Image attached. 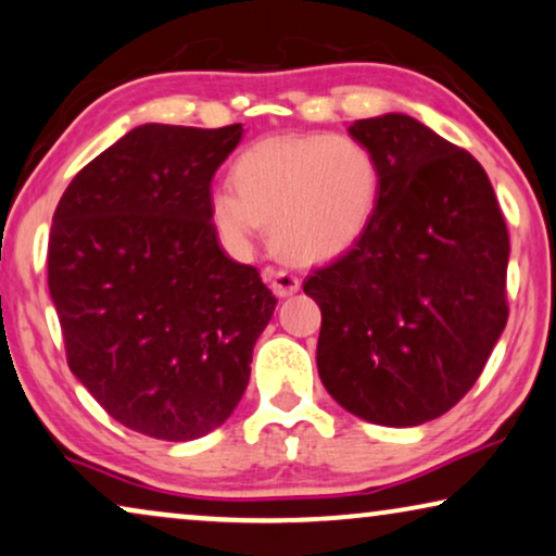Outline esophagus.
<instances>
[{
  "label": "esophagus",
  "instance_id": "34e87169",
  "mask_svg": "<svg viewBox=\"0 0 556 556\" xmlns=\"http://www.w3.org/2000/svg\"><path fill=\"white\" fill-rule=\"evenodd\" d=\"M265 276V280H268V286H270V291L278 295V299H288V295H293V293H299V288H301V280L293 276V273H288V270H273V268H268L263 273Z\"/></svg>",
  "mask_w": 556,
  "mask_h": 556
}]
</instances>
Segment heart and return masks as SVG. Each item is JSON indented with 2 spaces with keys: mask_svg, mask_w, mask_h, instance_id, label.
I'll return each mask as SVG.
<instances>
[{
  "mask_svg": "<svg viewBox=\"0 0 556 556\" xmlns=\"http://www.w3.org/2000/svg\"><path fill=\"white\" fill-rule=\"evenodd\" d=\"M232 188L215 189L210 217L227 245L248 250L273 230L286 261L326 265L359 245L375 223L382 169L371 149L349 136L278 134L242 151Z\"/></svg>",
  "mask_w": 556,
  "mask_h": 556,
  "instance_id": "1",
  "label": "heart"
}]
</instances>
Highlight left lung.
<instances>
[{
	"label": "left lung",
	"mask_w": 556,
	"mask_h": 556,
	"mask_svg": "<svg viewBox=\"0 0 556 556\" xmlns=\"http://www.w3.org/2000/svg\"><path fill=\"white\" fill-rule=\"evenodd\" d=\"M349 136L377 156L382 197L359 245L303 283L321 308L318 377L346 413L415 428L463 400L504 333L506 223L483 166L417 118Z\"/></svg>",
	"instance_id": "1"
}]
</instances>
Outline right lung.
Wrapping results in <instances>:
<instances>
[{"mask_svg":"<svg viewBox=\"0 0 556 556\" xmlns=\"http://www.w3.org/2000/svg\"><path fill=\"white\" fill-rule=\"evenodd\" d=\"M242 134L136 126L75 174L52 215L48 286L67 364L141 435L181 443L219 428L276 311L210 217V181Z\"/></svg>","mask_w":556,"mask_h":556,"instance_id":"obj_1","label":"right lung"}]
</instances>
